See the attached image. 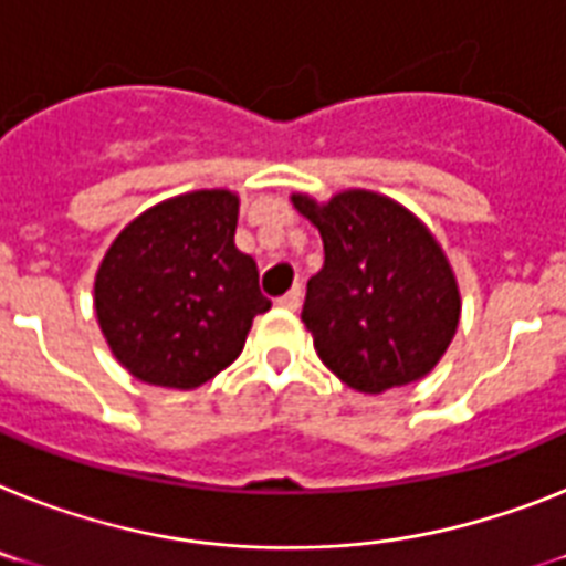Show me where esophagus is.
I'll list each match as a JSON object with an SVG mask.
<instances>
[{
    "label": "esophagus",
    "mask_w": 566,
    "mask_h": 566,
    "mask_svg": "<svg viewBox=\"0 0 566 566\" xmlns=\"http://www.w3.org/2000/svg\"><path fill=\"white\" fill-rule=\"evenodd\" d=\"M279 305H282L284 311H298V305H302V284H296L291 293H284V296L279 298Z\"/></svg>",
    "instance_id": "34e87169"
}]
</instances>
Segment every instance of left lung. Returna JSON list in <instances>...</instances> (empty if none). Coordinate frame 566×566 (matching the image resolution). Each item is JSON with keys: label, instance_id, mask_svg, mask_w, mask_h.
<instances>
[{"label": "left lung", "instance_id": "left-lung-1", "mask_svg": "<svg viewBox=\"0 0 566 566\" xmlns=\"http://www.w3.org/2000/svg\"><path fill=\"white\" fill-rule=\"evenodd\" d=\"M293 207L325 244L302 307L322 363L363 394L426 377L460 319L458 282L434 235L400 203L365 189L327 203L293 195Z\"/></svg>", "mask_w": 566, "mask_h": 566}]
</instances>
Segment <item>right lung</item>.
Listing matches in <instances>:
<instances>
[{
    "label": "right lung",
    "mask_w": 566,
    "mask_h": 566,
    "mask_svg": "<svg viewBox=\"0 0 566 566\" xmlns=\"http://www.w3.org/2000/svg\"><path fill=\"white\" fill-rule=\"evenodd\" d=\"M239 198L201 189L135 218L108 247L94 282L99 331L137 379L198 388L235 363L270 298L235 247Z\"/></svg>",
    "instance_id": "obj_1"
}]
</instances>
